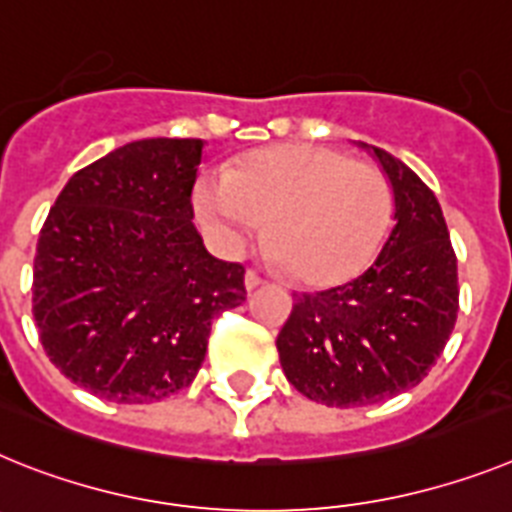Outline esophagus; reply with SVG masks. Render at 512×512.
Returning <instances> with one entry per match:
<instances>
[{
	"instance_id": "1",
	"label": "esophagus",
	"mask_w": 512,
	"mask_h": 512,
	"mask_svg": "<svg viewBox=\"0 0 512 512\" xmlns=\"http://www.w3.org/2000/svg\"><path fill=\"white\" fill-rule=\"evenodd\" d=\"M261 285H264V279H261L256 272H251V269H248V272H246V290L253 292V290H259Z\"/></svg>"
}]
</instances>
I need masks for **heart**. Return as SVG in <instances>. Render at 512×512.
Masks as SVG:
<instances>
[{"mask_svg":"<svg viewBox=\"0 0 512 512\" xmlns=\"http://www.w3.org/2000/svg\"><path fill=\"white\" fill-rule=\"evenodd\" d=\"M196 212L227 246L261 233L272 256L308 285H339L381 248L393 217L391 181L323 144H277L196 183Z\"/></svg>","mask_w":512,"mask_h":512,"instance_id":"1","label":"heart"}]
</instances>
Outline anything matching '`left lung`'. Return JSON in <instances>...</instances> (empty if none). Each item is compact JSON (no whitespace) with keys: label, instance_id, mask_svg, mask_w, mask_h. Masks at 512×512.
I'll return each mask as SVG.
<instances>
[{"label":"left lung","instance_id":"1","mask_svg":"<svg viewBox=\"0 0 512 512\" xmlns=\"http://www.w3.org/2000/svg\"><path fill=\"white\" fill-rule=\"evenodd\" d=\"M368 150L391 181L396 225L360 277L295 295L277 336L287 381L310 401L339 409L417 386L451 339L458 313L456 253L438 199L391 152Z\"/></svg>","mask_w":512,"mask_h":512}]
</instances>
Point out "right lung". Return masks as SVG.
Segmentation results:
<instances>
[{"instance_id":"1","label":"right lung","mask_w":512,"mask_h":512,"mask_svg":"<svg viewBox=\"0 0 512 512\" xmlns=\"http://www.w3.org/2000/svg\"><path fill=\"white\" fill-rule=\"evenodd\" d=\"M202 139H139L77 170L48 212L33 261V316L48 360L116 404L181 391L212 321L246 300L240 264L194 227Z\"/></svg>"}]
</instances>
